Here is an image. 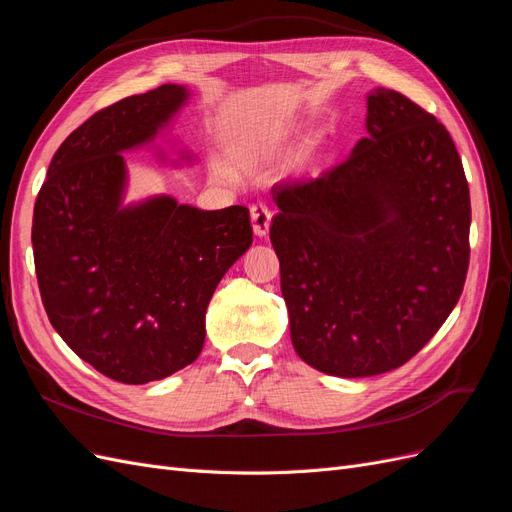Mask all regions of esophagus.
<instances>
[{"instance_id": "34e87169", "label": "esophagus", "mask_w": 512, "mask_h": 512, "mask_svg": "<svg viewBox=\"0 0 512 512\" xmlns=\"http://www.w3.org/2000/svg\"><path fill=\"white\" fill-rule=\"evenodd\" d=\"M250 216H252V226H254V233L258 237H264L269 233V226H271V218H273V211L267 203H254L250 207Z\"/></svg>"}]
</instances>
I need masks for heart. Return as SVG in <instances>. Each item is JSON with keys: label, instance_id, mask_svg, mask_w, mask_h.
Segmentation results:
<instances>
[{"label": "heart", "instance_id": "b5f03b06", "mask_svg": "<svg viewBox=\"0 0 512 512\" xmlns=\"http://www.w3.org/2000/svg\"><path fill=\"white\" fill-rule=\"evenodd\" d=\"M245 165H250V161H243ZM211 171H214V175H216V178L218 180H233L235 178V173H233V169L231 167H228L226 163H222V161H216L214 163V167H211Z\"/></svg>", "mask_w": 512, "mask_h": 512}]
</instances>
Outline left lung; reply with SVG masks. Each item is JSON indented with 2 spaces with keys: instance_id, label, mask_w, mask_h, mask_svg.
Here are the masks:
<instances>
[{
  "instance_id": "obj_1",
  "label": "left lung",
  "mask_w": 512,
  "mask_h": 512,
  "mask_svg": "<svg viewBox=\"0 0 512 512\" xmlns=\"http://www.w3.org/2000/svg\"><path fill=\"white\" fill-rule=\"evenodd\" d=\"M341 165L279 182L271 243L296 354L334 377L409 362L460 301L470 190L449 131L409 97L375 88Z\"/></svg>"
}]
</instances>
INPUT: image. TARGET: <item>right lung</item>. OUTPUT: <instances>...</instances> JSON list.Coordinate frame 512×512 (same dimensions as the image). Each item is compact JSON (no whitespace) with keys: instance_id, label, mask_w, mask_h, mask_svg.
Here are the masks:
<instances>
[{"instance_id":"right-lung-1","label":"right lung","mask_w":512,"mask_h":512,"mask_svg":"<svg viewBox=\"0 0 512 512\" xmlns=\"http://www.w3.org/2000/svg\"><path fill=\"white\" fill-rule=\"evenodd\" d=\"M186 99L184 86L163 84L93 114L52 156L33 207L35 275L52 328L101 375L129 385L199 358L211 294L252 245L243 205L203 211L167 195L122 205L120 152L150 144Z\"/></svg>"}]
</instances>
